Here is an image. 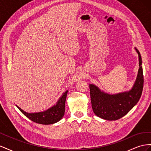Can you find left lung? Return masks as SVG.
<instances>
[{
	"label": "left lung",
	"instance_id": "8db88e82",
	"mask_svg": "<svg viewBox=\"0 0 151 151\" xmlns=\"http://www.w3.org/2000/svg\"><path fill=\"white\" fill-rule=\"evenodd\" d=\"M139 55V68L135 84L129 91L109 94L100 90L94 84H89L91 104L95 115L107 120H116L129 113L138 103L144 86V76L142 58Z\"/></svg>",
	"mask_w": 151,
	"mask_h": 151
}]
</instances>
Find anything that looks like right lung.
Segmentation results:
<instances>
[{
    "label": "right lung",
    "mask_w": 151,
    "mask_h": 151,
    "mask_svg": "<svg viewBox=\"0 0 151 151\" xmlns=\"http://www.w3.org/2000/svg\"><path fill=\"white\" fill-rule=\"evenodd\" d=\"M67 92L68 91H66L62 95V96L59 98L58 101L55 105H54V106L45 111L29 113L22 110V109H21L19 106H17V105L16 106L19 108V110L26 117H28L29 119L35 123L43 125L53 124V123L60 121L63 115H64Z\"/></svg>",
    "instance_id": "obj_1"
}]
</instances>
